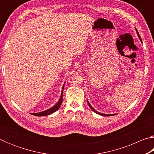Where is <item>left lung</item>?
<instances>
[{"label": "left lung", "instance_id": "8db88e82", "mask_svg": "<svg viewBox=\"0 0 154 154\" xmlns=\"http://www.w3.org/2000/svg\"><path fill=\"white\" fill-rule=\"evenodd\" d=\"M137 34H138V36H139V38H140V40H141V38H140V35H139V32H138V31L137 30ZM87 102H88V105H89V106L90 107V109H92V110L94 111V112H95L96 113H97V114H98V115H100V116H115V114H104V113H99V112H98V111H96L94 109L92 106H91V105L90 104V103L88 102V101L87 100Z\"/></svg>", "mask_w": 154, "mask_h": 154}]
</instances>
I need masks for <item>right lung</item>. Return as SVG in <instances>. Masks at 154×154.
Wrapping results in <instances>:
<instances>
[{
  "instance_id": "right-lung-1",
  "label": "right lung",
  "mask_w": 154,
  "mask_h": 154,
  "mask_svg": "<svg viewBox=\"0 0 154 154\" xmlns=\"http://www.w3.org/2000/svg\"><path fill=\"white\" fill-rule=\"evenodd\" d=\"M64 86L62 87V93H61V96L60 98V100L58 103H57L54 106H52L51 108L48 109V110L44 111L42 112H39V113H32L33 116H48V115H50L51 113H54V112L56 111L60 107V106L62 105V94H63V89H64Z\"/></svg>"
}]
</instances>
